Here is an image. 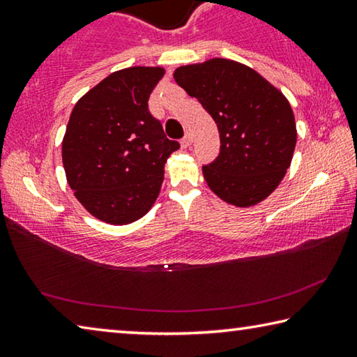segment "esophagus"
<instances>
[{
  "label": "esophagus",
  "mask_w": 357,
  "mask_h": 357,
  "mask_svg": "<svg viewBox=\"0 0 357 357\" xmlns=\"http://www.w3.org/2000/svg\"><path fill=\"white\" fill-rule=\"evenodd\" d=\"M190 144H192V135L189 134V132H187L183 140H181V146H183V148L185 149V148H189Z\"/></svg>",
  "instance_id": "esophagus-1"
}]
</instances>
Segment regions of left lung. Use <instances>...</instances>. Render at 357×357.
Masks as SVG:
<instances>
[{
  "instance_id": "left-lung-1",
  "label": "left lung",
  "mask_w": 357,
  "mask_h": 357,
  "mask_svg": "<svg viewBox=\"0 0 357 357\" xmlns=\"http://www.w3.org/2000/svg\"><path fill=\"white\" fill-rule=\"evenodd\" d=\"M173 77L219 129L220 153L203 167L209 189L238 208L268 198L285 176L298 138L285 96L249 66L225 58L181 66Z\"/></svg>"
}]
</instances>
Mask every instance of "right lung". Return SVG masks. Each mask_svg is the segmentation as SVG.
Returning <instances> with one entry per match:
<instances>
[{
	"label": "right lung",
	"instance_id": "add662e5",
	"mask_svg": "<svg viewBox=\"0 0 357 357\" xmlns=\"http://www.w3.org/2000/svg\"><path fill=\"white\" fill-rule=\"evenodd\" d=\"M164 68L113 72L77 102L63 138L70 189L96 219L128 225L153 208L165 162L179 143L168 140L148 110Z\"/></svg>",
	"mask_w": 357,
	"mask_h": 357
}]
</instances>
